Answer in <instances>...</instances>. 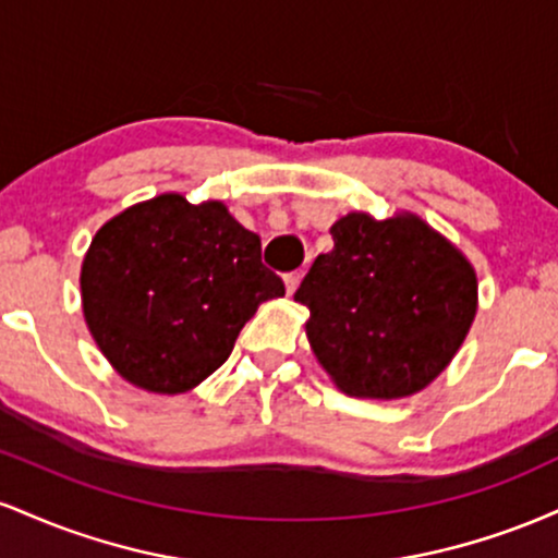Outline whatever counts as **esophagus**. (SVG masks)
Wrapping results in <instances>:
<instances>
[{
    "label": "esophagus",
    "instance_id": "1",
    "mask_svg": "<svg viewBox=\"0 0 558 558\" xmlns=\"http://www.w3.org/2000/svg\"><path fill=\"white\" fill-rule=\"evenodd\" d=\"M299 280H301V270L288 272V275H286V291H288V293L296 291V288H299Z\"/></svg>",
    "mask_w": 558,
    "mask_h": 558
}]
</instances>
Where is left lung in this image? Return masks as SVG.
<instances>
[{
    "label": "left lung",
    "instance_id": "8db88e82",
    "mask_svg": "<svg viewBox=\"0 0 558 558\" xmlns=\"http://www.w3.org/2000/svg\"><path fill=\"white\" fill-rule=\"evenodd\" d=\"M293 299L310 310L319 364L351 396L399 399L425 388L462 345L477 310L472 265L412 215L362 213L330 228Z\"/></svg>",
    "mask_w": 558,
    "mask_h": 558
}]
</instances>
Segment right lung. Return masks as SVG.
Masks as SVG:
<instances>
[{
  "instance_id": "add662e5",
  "label": "right lung",
  "mask_w": 558,
  "mask_h": 558,
  "mask_svg": "<svg viewBox=\"0 0 558 558\" xmlns=\"http://www.w3.org/2000/svg\"><path fill=\"white\" fill-rule=\"evenodd\" d=\"M83 315L125 380L183 393L233 351L262 301L283 296L262 241L220 202L165 194L94 235L81 272Z\"/></svg>"
}]
</instances>
